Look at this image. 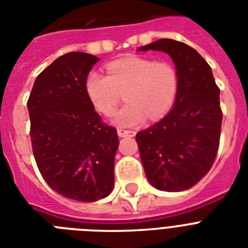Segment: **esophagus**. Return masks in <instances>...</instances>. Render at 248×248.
Instances as JSON below:
<instances>
[{
	"instance_id": "34e87169",
	"label": "esophagus",
	"mask_w": 248,
	"mask_h": 248,
	"mask_svg": "<svg viewBox=\"0 0 248 248\" xmlns=\"http://www.w3.org/2000/svg\"><path fill=\"white\" fill-rule=\"evenodd\" d=\"M118 134H119V137H133L136 133L133 130H129V129L118 128Z\"/></svg>"
}]
</instances>
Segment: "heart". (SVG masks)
<instances>
[{
	"mask_svg": "<svg viewBox=\"0 0 248 248\" xmlns=\"http://www.w3.org/2000/svg\"><path fill=\"white\" fill-rule=\"evenodd\" d=\"M108 76L92 71L86 77V93L96 110L110 115L122 101L124 108L114 114L118 125H137L146 119L165 116L175 102L179 76L170 63L142 57L118 59L106 65Z\"/></svg>",
	"mask_w": 248,
	"mask_h": 248,
	"instance_id": "obj_1",
	"label": "heart"
}]
</instances>
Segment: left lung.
Returning <instances> with one entry per match:
<instances>
[{
	"label": "left lung",
	"instance_id": "8db88e82",
	"mask_svg": "<svg viewBox=\"0 0 248 248\" xmlns=\"http://www.w3.org/2000/svg\"><path fill=\"white\" fill-rule=\"evenodd\" d=\"M139 50L166 52L179 76L172 110L136 136L147 179L163 191L187 190L209 172L218 153L219 87L205 59L185 43L159 39Z\"/></svg>",
	"mask_w": 248,
	"mask_h": 248
}]
</instances>
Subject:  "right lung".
<instances>
[{
    "label": "right lung",
    "instance_id": "obj_1",
    "mask_svg": "<svg viewBox=\"0 0 248 248\" xmlns=\"http://www.w3.org/2000/svg\"><path fill=\"white\" fill-rule=\"evenodd\" d=\"M97 57L72 52L36 77L28 100L30 138L46 183L77 202H96L111 193L119 139L86 93V77Z\"/></svg>",
    "mask_w": 248,
    "mask_h": 248
}]
</instances>
